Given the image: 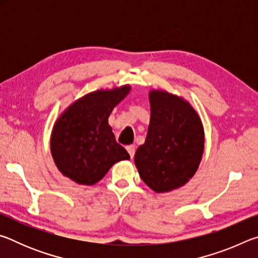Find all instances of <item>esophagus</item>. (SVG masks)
<instances>
[{
	"label": "esophagus",
	"instance_id": "1",
	"mask_svg": "<svg viewBox=\"0 0 258 258\" xmlns=\"http://www.w3.org/2000/svg\"><path fill=\"white\" fill-rule=\"evenodd\" d=\"M126 149H127L128 154L131 156V158H133L134 154H135V147L134 146H127V147H126Z\"/></svg>",
	"mask_w": 258,
	"mask_h": 258
}]
</instances>
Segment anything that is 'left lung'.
Masks as SVG:
<instances>
[{
	"mask_svg": "<svg viewBox=\"0 0 258 258\" xmlns=\"http://www.w3.org/2000/svg\"><path fill=\"white\" fill-rule=\"evenodd\" d=\"M150 123L146 141L134 156L140 177L157 194L178 189L199 167L205 148L197 111L181 97L151 90Z\"/></svg>",
	"mask_w": 258,
	"mask_h": 258,
	"instance_id": "1",
	"label": "left lung"
}]
</instances>
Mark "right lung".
<instances>
[{
	"mask_svg": "<svg viewBox=\"0 0 258 258\" xmlns=\"http://www.w3.org/2000/svg\"><path fill=\"white\" fill-rule=\"evenodd\" d=\"M130 91V85H123L87 93L74 101L55 120L51 154L63 176L77 184L93 185L113 164L130 159L108 124L112 109Z\"/></svg>",
	"mask_w": 258,
	"mask_h": 258,
	"instance_id": "obj_1",
	"label": "right lung"
}]
</instances>
